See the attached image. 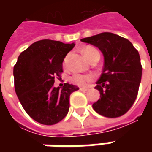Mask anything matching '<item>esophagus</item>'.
<instances>
[{
    "label": "esophagus",
    "instance_id": "1",
    "mask_svg": "<svg viewBox=\"0 0 152 152\" xmlns=\"http://www.w3.org/2000/svg\"><path fill=\"white\" fill-rule=\"evenodd\" d=\"M80 90H81V91H87V90H89V88H87V87H80Z\"/></svg>",
    "mask_w": 152,
    "mask_h": 152
}]
</instances>
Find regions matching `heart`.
I'll return each mask as SVG.
<instances>
[{
	"label": "heart",
	"mask_w": 152,
	"mask_h": 152,
	"mask_svg": "<svg viewBox=\"0 0 152 152\" xmlns=\"http://www.w3.org/2000/svg\"><path fill=\"white\" fill-rule=\"evenodd\" d=\"M82 53L84 54V56L86 57L87 59L90 61V60L95 58V57H99L100 58V53H99V50L95 49L94 47L90 46V45H88L86 46L84 50H82ZM68 58H69V54H67L65 58H64V61H63V65L64 66H66L67 65V61H68ZM93 80V76L91 75H86V74H80V73H76L74 74L72 77V82L76 84L77 86H86L89 81H91Z\"/></svg>",
	"instance_id": "heart-1"
}]
</instances>
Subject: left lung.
<instances>
[{
  "mask_svg": "<svg viewBox=\"0 0 152 152\" xmlns=\"http://www.w3.org/2000/svg\"><path fill=\"white\" fill-rule=\"evenodd\" d=\"M80 40L98 47L104 57L102 73L95 87L100 99L93 108L105 117L123 115L134 104L141 82L142 65L137 50L129 40L112 32Z\"/></svg>",
  "mask_w": 152,
  "mask_h": 152,
  "instance_id": "obj_1",
  "label": "left lung"
}]
</instances>
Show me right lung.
<instances>
[{"label":"right lung","instance_id":"obj_1","mask_svg":"<svg viewBox=\"0 0 152 152\" xmlns=\"http://www.w3.org/2000/svg\"><path fill=\"white\" fill-rule=\"evenodd\" d=\"M75 44L52 40H38L18 56L14 66L15 89L28 115L42 124L52 125L69 111L71 94L76 86L65 83L54 87L55 76L63 72V62Z\"/></svg>","mask_w":152,"mask_h":152}]
</instances>
